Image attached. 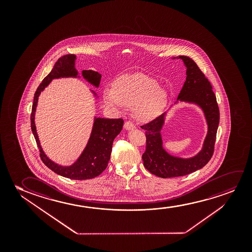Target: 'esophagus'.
I'll list each match as a JSON object with an SVG mask.
<instances>
[{"label":"esophagus","mask_w":252,"mask_h":252,"mask_svg":"<svg viewBox=\"0 0 252 252\" xmlns=\"http://www.w3.org/2000/svg\"><path fill=\"white\" fill-rule=\"evenodd\" d=\"M124 127L126 130H133L136 128L135 125L131 121H126L124 125Z\"/></svg>","instance_id":"esophagus-1"}]
</instances>
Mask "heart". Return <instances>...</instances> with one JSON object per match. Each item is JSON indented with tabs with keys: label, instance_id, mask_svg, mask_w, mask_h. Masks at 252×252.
Here are the masks:
<instances>
[{
	"label": "heart",
	"instance_id": "b5f03b06",
	"mask_svg": "<svg viewBox=\"0 0 252 252\" xmlns=\"http://www.w3.org/2000/svg\"><path fill=\"white\" fill-rule=\"evenodd\" d=\"M168 90L158 81L143 74L121 76L113 83V90H105L103 98L110 107L121 109L134 107L138 121L149 122L162 113L169 101Z\"/></svg>",
	"mask_w": 252,
	"mask_h": 252
}]
</instances>
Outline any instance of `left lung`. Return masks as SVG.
Segmentation results:
<instances>
[{
	"mask_svg": "<svg viewBox=\"0 0 252 252\" xmlns=\"http://www.w3.org/2000/svg\"><path fill=\"white\" fill-rule=\"evenodd\" d=\"M176 59H182L187 69L186 81L177 100L196 104L202 109L207 123V134L202 149L197 155L182 158L170 155L162 146L161 131L166 113L141 126L142 129L145 130L146 137V150L142 156L144 166L152 174L162 178L186 176L203 168L214 154L220 123V110L210 82L193 59L186 56H179Z\"/></svg>",
	"mask_w": 252,
	"mask_h": 252,
	"instance_id": "8db88e82",
	"label": "left lung"
}]
</instances>
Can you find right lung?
Segmentation results:
<instances>
[{
  "instance_id": "obj_1",
  "label": "right lung",
  "mask_w": 252,
  "mask_h": 252,
  "mask_svg": "<svg viewBox=\"0 0 252 252\" xmlns=\"http://www.w3.org/2000/svg\"><path fill=\"white\" fill-rule=\"evenodd\" d=\"M76 55L68 54L61 57L56 62L52 71L45 76L42 83L36 90L33 98V103L32 107L31 128L34 136L35 140L39 149V156L42 162L58 175L64 176L69 179L87 180L92 179L103 172L107 168V163L110 159L113 142L123 126L124 121L122 119H104L94 118L93 128L90 134V138L86 147L83 150L76 162L70 166H61L52 162L47 158L45 152L42 150L41 145L38 140V134L35 126L34 115L38 96L45 87L49 85L52 79L60 77H77L78 72L75 68ZM84 79L91 83L94 87H99L101 75L92 69L83 70ZM96 95V93L94 92Z\"/></svg>"
}]
</instances>
